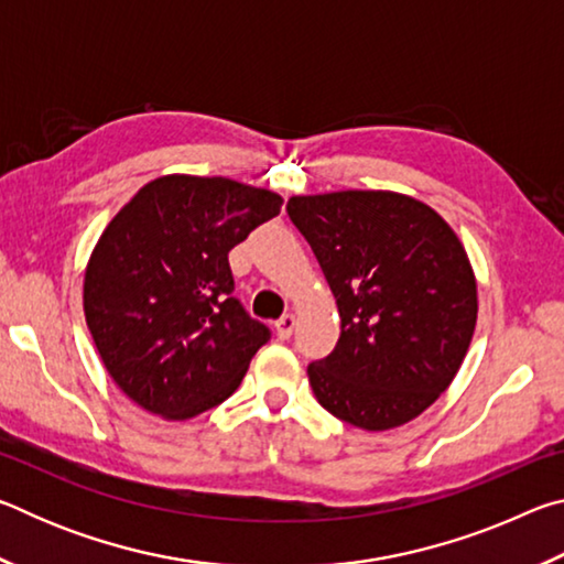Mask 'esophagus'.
<instances>
[{"label": "esophagus", "instance_id": "obj_1", "mask_svg": "<svg viewBox=\"0 0 564 564\" xmlns=\"http://www.w3.org/2000/svg\"><path fill=\"white\" fill-rule=\"evenodd\" d=\"M293 328H295V316L293 313H285L279 321H275V336L281 340H289L293 336Z\"/></svg>", "mask_w": 564, "mask_h": 564}]
</instances>
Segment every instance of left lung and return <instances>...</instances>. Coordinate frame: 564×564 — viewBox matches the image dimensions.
Masks as SVG:
<instances>
[{"mask_svg": "<svg viewBox=\"0 0 564 564\" xmlns=\"http://www.w3.org/2000/svg\"><path fill=\"white\" fill-rule=\"evenodd\" d=\"M340 316L328 358L308 366L318 403L362 431H390L431 408L470 348L477 283L445 218L395 191L291 196Z\"/></svg>", "mask_w": 564, "mask_h": 564, "instance_id": "left-lung-1", "label": "left lung"}]
</instances>
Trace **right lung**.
<instances>
[{
  "label": "right lung",
  "instance_id": "obj_1",
  "mask_svg": "<svg viewBox=\"0 0 564 564\" xmlns=\"http://www.w3.org/2000/svg\"><path fill=\"white\" fill-rule=\"evenodd\" d=\"M281 204L234 178L169 174L104 228L84 271V316L133 403L188 420L241 386L271 330L234 299L228 251Z\"/></svg>",
  "mask_w": 564,
  "mask_h": 564
}]
</instances>
